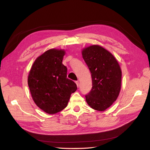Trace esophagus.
I'll use <instances>...</instances> for the list:
<instances>
[{
  "mask_svg": "<svg viewBox=\"0 0 150 150\" xmlns=\"http://www.w3.org/2000/svg\"><path fill=\"white\" fill-rule=\"evenodd\" d=\"M76 85H77V87H79V81H76Z\"/></svg>",
  "mask_w": 150,
  "mask_h": 150,
  "instance_id": "esophagus-1",
  "label": "esophagus"
}]
</instances>
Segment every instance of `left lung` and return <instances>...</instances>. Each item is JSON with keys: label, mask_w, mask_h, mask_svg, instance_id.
Wrapping results in <instances>:
<instances>
[{"label": "left lung", "mask_w": 150, "mask_h": 150, "mask_svg": "<svg viewBox=\"0 0 150 150\" xmlns=\"http://www.w3.org/2000/svg\"><path fill=\"white\" fill-rule=\"evenodd\" d=\"M82 55L91 74L93 84L86 101L94 110L105 111L120 94L122 72L119 63L110 52L99 45L84 48Z\"/></svg>", "instance_id": "8db88e82"}]
</instances>
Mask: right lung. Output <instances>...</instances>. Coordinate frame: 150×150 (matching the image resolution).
Returning a JSON list of instances; mask_svg holds the SVG:
<instances>
[{
    "mask_svg": "<svg viewBox=\"0 0 150 150\" xmlns=\"http://www.w3.org/2000/svg\"><path fill=\"white\" fill-rule=\"evenodd\" d=\"M65 54L64 49L47 50L35 60L28 75L33 101L49 115L64 110L77 89L76 83L67 78V67L62 63Z\"/></svg>",
    "mask_w": 150,
    "mask_h": 150,
    "instance_id": "right-lung-1",
    "label": "right lung"
}]
</instances>
